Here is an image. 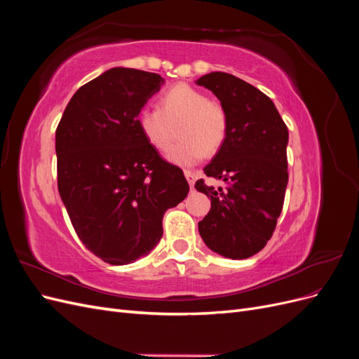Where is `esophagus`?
<instances>
[{"mask_svg":"<svg viewBox=\"0 0 359 359\" xmlns=\"http://www.w3.org/2000/svg\"><path fill=\"white\" fill-rule=\"evenodd\" d=\"M184 175H186V178H187V181L190 184V187L193 189L194 181H196V177H194V173L191 170H184Z\"/></svg>","mask_w":359,"mask_h":359,"instance_id":"esophagus-1","label":"esophagus"}]
</instances>
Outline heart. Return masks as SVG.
Returning a JSON list of instances; mask_svg holds the SVG:
<instances>
[{"label":"heart","instance_id":"heart-1","mask_svg":"<svg viewBox=\"0 0 359 359\" xmlns=\"http://www.w3.org/2000/svg\"><path fill=\"white\" fill-rule=\"evenodd\" d=\"M137 126L148 145L158 153L170 148L178 127L181 140L169 151L168 158L180 166H193L223 145L227 114L203 91L178 83L160 95L157 107H145L139 112Z\"/></svg>","mask_w":359,"mask_h":359}]
</instances>
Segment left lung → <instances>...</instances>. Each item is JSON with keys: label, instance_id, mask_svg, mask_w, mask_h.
I'll return each mask as SVG.
<instances>
[{"label": "left lung", "instance_id": "left-lung-1", "mask_svg": "<svg viewBox=\"0 0 359 359\" xmlns=\"http://www.w3.org/2000/svg\"><path fill=\"white\" fill-rule=\"evenodd\" d=\"M211 90L227 114V135L219 153L203 168L206 180L194 187L211 198V210L199 222V233L212 252L247 259L273 236L283 210L289 132L273 100L256 86L223 72L196 81Z\"/></svg>", "mask_w": 359, "mask_h": 359}]
</instances>
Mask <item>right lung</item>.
<instances>
[{
  "label": "right lung",
  "instance_id": "right-lung-1",
  "mask_svg": "<svg viewBox=\"0 0 359 359\" xmlns=\"http://www.w3.org/2000/svg\"><path fill=\"white\" fill-rule=\"evenodd\" d=\"M163 83L157 73L107 70L74 93L57 127L60 196L79 240L106 264L148 255L163 235L166 210L190 189L137 126Z\"/></svg>",
  "mask_w": 359,
  "mask_h": 359
}]
</instances>
